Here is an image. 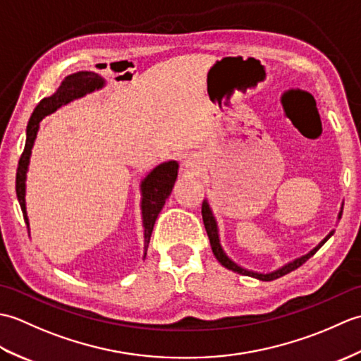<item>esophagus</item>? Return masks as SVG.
Wrapping results in <instances>:
<instances>
[{"mask_svg":"<svg viewBox=\"0 0 361 361\" xmlns=\"http://www.w3.org/2000/svg\"><path fill=\"white\" fill-rule=\"evenodd\" d=\"M183 167H185V171L188 173H200L202 171V159L195 153H190L183 161Z\"/></svg>","mask_w":361,"mask_h":361,"instance_id":"obj_1","label":"esophagus"}]
</instances>
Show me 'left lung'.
Returning a JSON list of instances; mask_svg holds the SVG:
<instances>
[{"instance_id":"left-lung-1","label":"left lung","mask_w":361,"mask_h":361,"mask_svg":"<svg viewBox=\"0 0 361 361\" xmlns=\"http://www.w3.org/2000/svg\"><path fill=\"white\" fill-rule=\"evenodd\" d=\"M341 214H343V209H341L340 214H338V220L341 219ZM202 216H203V224H204V228H206V233H208V237H209L212 252H214V256H216V259L219 260V262H220L221 265H224L225 268H228V270H231V271H234V273H239V274H243V276H251V278L259 279V281H274V279L281 278V276H283V274H287V273H290V271L296 270V268L301 267V265L305 262V260L310 259L313 255H315V252H317L321 247H323V245H324L329 239H331V235L334 234V229H332V231L329 233V234L324 237V239L317 245L315 248H313L312 251H309L307 255H304V256H301V257L291 260V262H288V264H286V265H282L281 268H278V270L270 271V273H257V271H251V270H247V268L237 265L233 259L228 257V255L224 251V248H221L220 237H219L217 220H216V217H214V214H212V209H211V206H209L208 200H204L203 204H202Z\"/></svg>"}]
</instances>
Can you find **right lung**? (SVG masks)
<instances>
[{
  "mask_svg": "<svg viewBox=\"0 0 361 361\" xmlns=\"http://www.w3.org/2000/svg\"><path fill=\"white\" fill-rule=\"evenodd\" d=\"M105 87V80L101 75L91 71H79L65 78L62 85L49 97H44L35 106V110L27 122L26 128V144L23 155L18 161L17 169V198L21 206L23 217L27 225L29 231V219L26 212V173L29 167L30 153L35 142V137L40 128V121L54 113L62 105L70 104L74 99L83 97L88 93H93L96 90ZM176 175H178V163L176 161H166L157 166L153 171L141 181V214H142V226H144V257L147 255L150 235L153 231L158 214L163 209L166 200L171 195Z\"/></svg>",
  "mask_w": 361,
  "mask_h": 361,
  "instance_id": "add662e5",
  "label": "right lung"
}]
</instances>
